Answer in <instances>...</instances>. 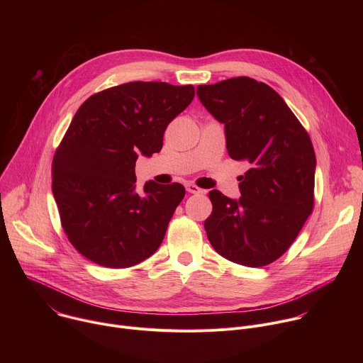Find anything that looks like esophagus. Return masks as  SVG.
Wrapping results in <instances>:
<instances>
[{"mask_svg": "<svg viewBox=\"0 0 363 363\" xmlns=\"http://www.w3.org/2000/svg\"><path fill=\"white\" fill-rule=\"evenodd\" d=\"M185 188H186V191H188L189 194H201V192H202V189L198 188V186L194 185V184H186Z\"/></svg>", "mask_w": 363, "mask_h": 363, "instance_id": "esophagus-1", "label": "esophagus"}]
</instances>
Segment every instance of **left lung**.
I'll return each mask as SVG.
<instances>
[{
	"mask_svg": "<svg viewBox=\"0 0 363 363\" xmlns=\"http://www.w3.org/2000/svg\"><path fill=\"white\" fill-rule=\"evenodd\" d=\"M196 94L224 125L230 158L248 165L238 199L210 191L203 228L227 260L262 267L276 262L313 210L316 155L281 96L251 77L198 86Z\"/></svg>",
	"mask_w": 363,
	"mask_h": 363,
	"instance_id": "8db88e82",
	"label": "left lung"
}]
</instances>
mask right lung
Listing matches in <instances>:
<instances>
[{
  "instance_id": "obj_1",
  "label": "right lung",
  "mask_w": 363,
  "mask_h": 363,
  "mask_svg": "<svg viewBox=\"0 0 363 363\" xmlns=\"http://www.w3.org/2000/svg\"><path fill=\"white\" fill-rule=\"evenodd\" d=\"M194 94L191 84L130 82L90 96L76 112L51 188L65 233L90 262L126 269L160 248L185 188L147 181L138 192L135 164L162 149L167 126Z\"/></svg>"
}]
</instances>
